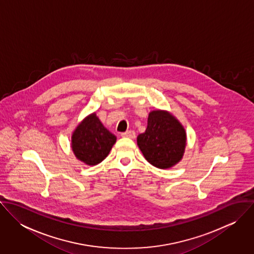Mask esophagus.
I'll use <instances>...</instances> for the list:
<instances>
[{
    "label": "esophagus",
    "instance_id": "obj_1",
    "mask_svg": "<svg viewBox=\"0 0 254 254\" xmlns=\"http://www.w3.org/2000/svg\"><path fill=\"white\" fill-rule=\"evenodd\" d=\"M121 136L122 137H125V138H130V139H134L136 137V133L132 130H129V131H126L124 133H121Z\"/></svg>",
    "mask_w": 254,
    "mask_h": 254
}]
</instances>
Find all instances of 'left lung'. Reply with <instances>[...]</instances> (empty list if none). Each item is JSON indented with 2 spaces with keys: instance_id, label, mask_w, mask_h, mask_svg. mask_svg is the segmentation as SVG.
I'll use <instances>...</instances> for the list:
<instances>
[{
  "instance_id": "obj_1",
  "label": "left lung",
  "mask_w": 254,
  "mask_h": 254,
  "mask_svg": "<svg viewBox=\"0 0 254 254\" xmlns=\"http://www.w3.org/2000/svg\"><path fill=\"white\" fill-rule=\"evenodd\" d=\"M145 159L153 166L166 169L181 160L186 146V132L174 116L154 110L148 114L145 133L137 138Z\"/></svg>"
}]
</instances>
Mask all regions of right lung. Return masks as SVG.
I'll return each instance as SVG.
<instances>
[{"mask_svg":"<svg viewBox=\"0 0 254 254\" xmlns=\"http://www.w3.org/2000/svg\"><path fill=\"white\" fill-rule=\"evenodd\" d=\"M116 137L102 124L95 113L78 125L72 136V150L76 157L88 165H97L108 155Z\"/></svg>","mask_w":254,"mask_h":254,"instance_id":"obj_1","label":"right lung"}]
</instances>
